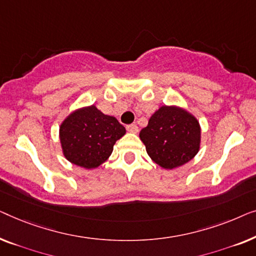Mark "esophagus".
<instances>
[{"mask_svg": "<svg viewBox=\"0 0 256 256\" xmlns=\"http://www.w3.org/2000/svg\"><path fill=\"white\" fill-rule=\"evenodd\" d=\"M126 130L131 133H136V132H138L139 128H138V126H136V124H130L126 126Z\"/></svg>", "mask_w": 256, "mask_h": 256, "instance_id": "esophagus-1", "label": "esophagus"}]
</instances>
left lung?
<instances>
[{"instance_id":"left-lung-1","label":"left lung","mask_w":256,"mask_h":256,"mask_svg":"<svg viewBox=\"0 0 256 256\" xmlns=\"http://www.w3.org/2000/svg\"><path fill=\"white\" fill-rule=\"evenodd\" d=\"M147 154L166 169L184 164L198 153L200 128L192 114L178 106H161L140 131Z\"/></svg>"}]
</instances>
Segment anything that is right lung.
Here are the masks:
<instances>
[{"label": "right lung", "mask_w": 256, "mask_h": 256, "mask_svg": "<svg viewBox=\"0 0 256 256\" xmlns=\"http://www.w3.org/2000/svg\"><path fill=\"white\" fill-rule=\"evenodd\" d=\"M125 134V128L95 106L70 114L60 126L64 156L72 164L92 169L111 156L114 142Z\"/></svg>", "instance_id": "right-lung-1"}]
</instances>
